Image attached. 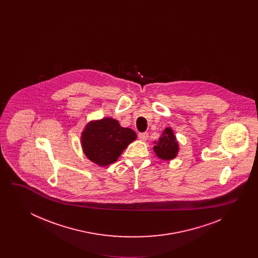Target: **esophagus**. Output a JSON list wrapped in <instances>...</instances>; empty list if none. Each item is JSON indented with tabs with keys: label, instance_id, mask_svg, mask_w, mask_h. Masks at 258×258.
I'll list each match as a JSON object with an SVG mask.
<instances>
[{
	"label": "esophagus",
	"instance_id": "esophagus-1",
	"mask_svg": "<svg viewBox=\"0 0 258 258\" xmlns=\"http://www.w3.org/2000/svg\"><path fill=\"white\" fill-rule=\"evenodd\" d=\"M149 137L147 133H140L138 134V138L141 140V141H146Z\"/></svg>",
	"mask_w": 258,
	"mask_h": 258
}]
</instances>
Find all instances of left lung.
<instances>
[{
	"mask_svg": "<svg viewBox=\"0 0 258 258\" xmlns=\"http://www.w3.org/2000/svg\"><path fill=\"white\" fill-rule=\"evenodd\" d=\"M155 144L154 152L160 160H170L177 157L179 152V143L171 127H165L159 138V141H155Z\"/></svg>",
	"mask_w": 258,
	"mask_h": 258,
	"instance_id": "1",
	"label": "left lung"
}]
</instances>
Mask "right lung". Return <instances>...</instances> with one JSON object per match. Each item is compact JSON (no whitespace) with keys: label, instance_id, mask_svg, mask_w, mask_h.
<instances>
[{"label":"right lung","instance_id":"obj_1","mask_svg":"<svg viewBox=\"0 0 258 258\" xmlns=\"http://www.w3.org/2000/svg\"><path fill=\"white\" fill-rule=\"evenodd\" d=\"M135 139V131L121 126L113 118H103L87 123L81 134V145L89 160L107 166L118 160Z\"/></svg>","mask_w":258,"mask_h":258}]
</instances>
